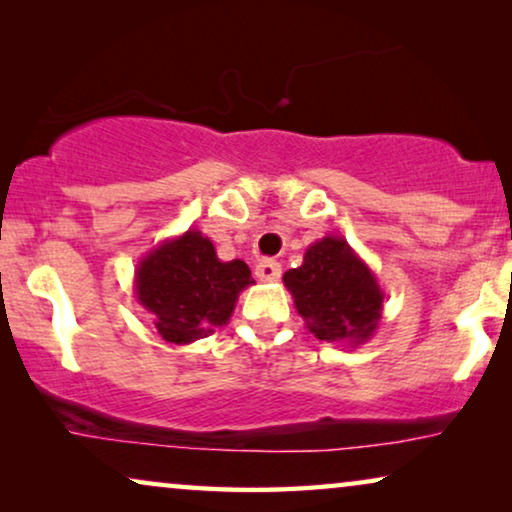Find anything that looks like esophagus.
<instances>
[{
    "instance_id": "esophagus-1",
    "label": "esophagus",
    "mask_w": 512,
    "mask_h": 512,
    "mask_svg": "<svg viewBox=\"0 0 512 512\" xmlns=\"http://www.w3.org/2000/svg\"><path fill=\"white\" fill-rule=\"evenodd\" d=\"M256 277L261 282H277L282 277V265L277 261H261L256 265Z\"/></svg>"
}]
</instances>
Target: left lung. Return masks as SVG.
<instances>
[{
  "label": "left lung",
  "instance_id": "obj_1",
  "mask_svg": "<svg viewBox=\"0 0 512 512\" xmlns=\"http://www.w3.org/2000/svg\"><path fill=\"white\" fill-rule=\"evenodd\" d=\"M284 286L317 340L359 347L380 328L384 291L345 237L312 242L303 265L284 272Z\"/></svg>",
  "mask_w": 512,
  "mask_h": 512
}]
</instances>
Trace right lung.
<instances>
[{"mask_svg":"<svg viewBox=\"0 0 512 512\" xmlns=\"http://www.w3.org/2000/svg\"><path fill=\"white\" fill-rule=\"evenodd\" d=\"M251 284L249 265L240 258L221 261L212 240L195 228L160 242L135 270L137 303L174 345H191L226 326Z\"/></svg>","mask_w":512,"mask_h":512,"instance_id":"add662e5","label":"right lung"}]
</instances>
